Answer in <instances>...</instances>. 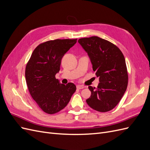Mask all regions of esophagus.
<instances>
[{
	"instance_id": "obj_1",
	"label": "esophagus",
	"mask_w": 150,
	"mask_h": 150,
	"mask_svg": "<svg viewBox=\"0 0 150 150\" xmlns=\"http://www.w3.org/2000/svg\"><path fill=\"white\" fill-rule=\"evenodd\" d=\"M76 88H77V89H82L85 88V86H82V85H78V86H76Z\"/></svg>"
}]
</instances>
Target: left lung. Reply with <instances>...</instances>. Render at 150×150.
Returning a JSON list of instances; mask_svg holds the SVG:
<instances>
[{"mask_svg": "<svg viewBox=\"0 0 150 150\" xmlns=\"http://www.w3.org/2000/svg\"><path fill=\"white\" fill-rule=\"evenodd\" d=\"M78 42L88 52L100 82L97 88L89 86L91 95L86 103L99 112L110 111L119 103L128 86L123 54L115 44L97 36L81 38Z\"/></svg>", "mask_w": 150, "mask_h": 150, "instance_id": "left-lung-1", "label": "left lung"}]
</instances>
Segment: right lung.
<instances>
[{"instance_id":"1","label":"right lung","mask_w":150,"mask_h":150,"mask_svg":"<svg viewBox=\"0 0 150 150\" xmlns=\"http://www.w3.org/2000/svg\"><path fill=\"white\" fill-rule=\"evenodd\" d=\"M76 42L77 39H58L40 44L26 64L25 80L30 96L47 114L64 109L76 90L73 83L59 84L56 78L62 57Z\"/></svg>"}]
</instances>
